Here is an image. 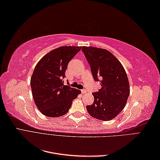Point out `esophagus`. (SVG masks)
Segmentation results:
<instances>
[{
    "label": "esophagus",
    "instance_id": "34e87169",
    "mask_svg": "<svg viewBox=\"0 0 160 160\" xmlns=\"http://www.w3.org/2000/svg\"><path fill=\"white\" fill-rule=\"evenodd\" d=\"M81 92H82V93H83V94L87 93V91H86L85 89H82V90H81Z\"/></svg>",
    "mask_w": 160,
    "mask_h": 160
}]
</instances>
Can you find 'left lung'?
Here are the masks:
<instances>
[{
	"label": "left lung",
	"instance_id": "8db88e82",
	"mask_svg": "<svg viewBox=\"0 0 160 160\" xmlns=\"http://www.w3.org/2000/svg\"><path fill=\"white\" fill-rule=\"evenodd\" d=\"M81 51L90 65L94 79H100L101 86L98 93H92L94 101L86 109L94 118L113 119L123 109L129 95L126 72L120 61L108 50L84 46Z\"/></svg>",
	"mask_w": 160,
	"mask_h": 160
}]
</instances>
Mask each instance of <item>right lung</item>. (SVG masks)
Wrapping results in <instances>:
<instances>
[{"label": "right lung", "mask_w": 160, "mask_h": 160, "mask_svg": "<svg viewBox=\"0 0 160 160\" xmlns=\"http://www.w3.org/2000/svg\"><path fill=\"white\" fill-rule=\"evenodd\" d=\"M81 47L62 46L53 49L37 62L31 78L35 103L42 115L57 118L65 115L72 100L81 91L64 85L67 65Z\"/></svg>", "instance_id": "right-lung-1"}]
</instances>
